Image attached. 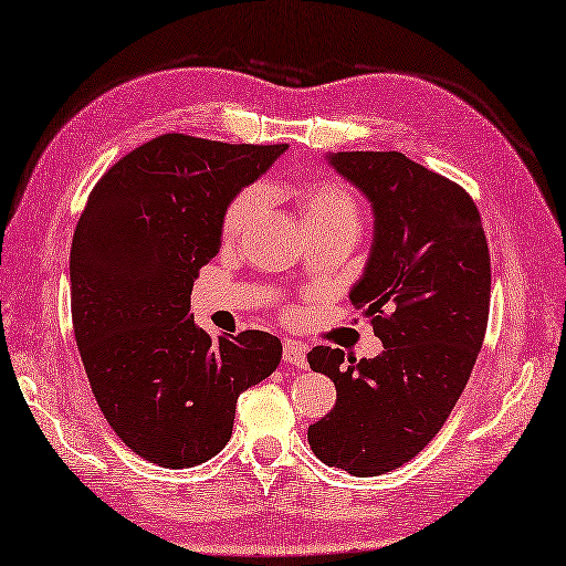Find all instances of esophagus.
Segmentation results:
<instances>
[{
    "label": "esophagus",
    "mask_w": 566,
    "mask_h": 566,
    "mask_svg": "<svg viewBox=\"0 0 566 566\" xmlns=\"http://www.w3.org/2000/svg\"><path fill=\"white\" fill-rule=\"evenodd\" d=\"M283 363L305 369V367H307L305 348H302L300 343H295V340H285V343H283Z\"/></svg>",
    "instance_id": "obj_1"
}]
</instances>
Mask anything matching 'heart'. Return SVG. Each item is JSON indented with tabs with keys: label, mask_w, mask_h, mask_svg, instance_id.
<instances>
[{
	"label": "heart",
	"mask_w": 566,
	"mask_h": 566,
	"mask_svg": "<svg viewBox=\"0 0 566 566\" xmlns=\"http://www.w3.org/2000/svg\"><path fill=\"white\" fill-rule=\"evenodd\" d=\"M271 195H287L295 203L302 223L310 232H336V230H360V203L348 185L334 177H310L293 187L269 185ZM264 195L259 187H244L230 199L223 216H220V238L223 242L240 240L261 211Z\"/></svg>",
	"instance_id": "obj_1"
}]
</instances>
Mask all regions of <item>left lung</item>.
Here are the masks:
<instances>
[{
  "mask_svg": "<svg viewBox=\"0 0 566 566\" xmlns=\"http://www.w3.org/2000/svg\"><path fill=\"white\" fill-rule=\"evenodd\" d=\"M328 163L375 211L350 302L384 353H307L310 367L336 384V406L307 437L326 465L371 478L418 457L463 394L488 328L490 250L475 201L444 175L398 150H340Z\"/></svg>",
  "mask_w": 566,
  "mask_h": 566,
  "instance_id": "left-lung-1",
  "label": "left lung"
}]
</instances>
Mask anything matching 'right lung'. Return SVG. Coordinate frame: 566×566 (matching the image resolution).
Here are the masks:
<instances>
[{
	"label": "right lung",
	"instance_id": "right-lung-1",
	"mask_svg": "<svg viewBox=\"0 0 566 566\" xmlns=\"http://www.w3.org/2000/svg\"><path fill=\"white\" fill-rule=\"evenodd\" d=\"M287 146L163 134L88 195L69 256L72 322L95 401L117 437L163 468L228 444L242 391L279 367L266 331L211 338L189 295L220 250V216Z\"/></svg>",
	"mask_w": 566,
	"mask_h": 566
}]
</instances>
